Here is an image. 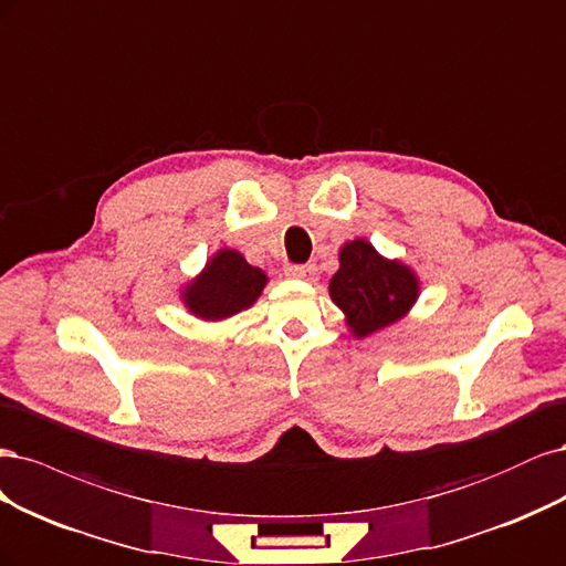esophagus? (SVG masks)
<instances>
[{"instance_id": "esophagus-1", "label": "esophagus", "mask_w": 566, "mask_h": 566, "mask_svg": "<svg viewBox=\"0 0 566 566\" xmlns=\"http://www.w3.org/2000/svg\"><path fill=\"white\" fill-rule=\"evenodd\" d=\"M286 275L294 280H305L313 282L317 275V265L315 263H303V265H286Z\"/></svg>"}]
</instances>
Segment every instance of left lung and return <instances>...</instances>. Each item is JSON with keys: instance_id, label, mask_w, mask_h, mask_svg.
Masks as SVG:
<instances>
[{"instance_id": "left-lung-1", "label": "left lung", "mask_w": 566, "mask_h": 566, "mask_svg": "<svg viewBox=\"0 0 566 566\" xmlns=\"http://www.w3.org/2000/svg\"><path fill=\"white\" fill-rule=\"evenodd\" d=\"M329 291L348 315L350 329L367 336L407 313L418 296V282L409 268L380 259L369 242L355 240L340 249V268Z\"/></svg>"}]
</instances>
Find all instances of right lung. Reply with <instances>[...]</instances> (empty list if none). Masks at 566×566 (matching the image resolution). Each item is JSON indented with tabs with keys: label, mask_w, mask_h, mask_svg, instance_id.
<instances>
[{
	"label": "right lung",
	"mask_w": 566,
	"mask_h": 566,
	"mask_svg": "<svg viewBox=\"0 0 566 566\" xmlns=\"http://www.w3.org/2000/svg\"><path fill=\"white\" fill-rule=\"evenodd\" d=\"M263 270L251 268L242 253L218 251L207 270L186 291V303L205 319H223L249 307L265 286Z\"/></svg>",
	"instance_id": "1"
}]
</instances>
